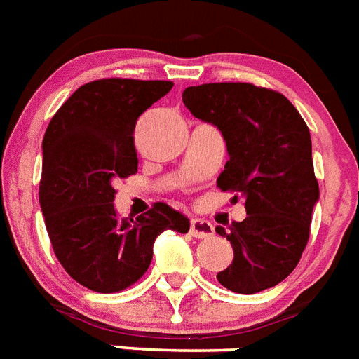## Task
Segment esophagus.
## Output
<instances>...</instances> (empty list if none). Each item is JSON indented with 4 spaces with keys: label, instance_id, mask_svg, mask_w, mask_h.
<instances>
[{
    "label": "esophagus",
    "instance_id": "esophagus-1",
    "mask_svg": "<svg viewBox=\"0 0 359 359\" xmlns=\"http://www.w3.org/2000/svg\"><path fill=\"white\" fill-rule=\"evenodd\" d=\"M189 231H191V236L198 237V239H208V237L213 236V224L210 221L195 217L189 222Z\"/></svg>",
    "mask_w": 359,
    "mask_h": 359
}]
</instances>
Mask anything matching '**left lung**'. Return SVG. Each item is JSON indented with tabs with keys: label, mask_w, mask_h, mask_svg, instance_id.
<instances>
[{
	"label": "left lung",
	"mask_w": 359,
	"mask_h": 359,
	"mask_svg": "<svg viewBox=\"0 0 359 359\" xmlns=\"http://www.w3.org/2000/svg\"><path fill=\"white\" fill-rule=\"evenodd\" d=\"M182 102L224 138L228 162L217 186L245 197V221L215 228L233 248L217 279L237 294L276 287L299 263L319 198L305 120L281 93L254 83L188 87Z\"/></svg>",
	"instance_id": "obj_1"
}]
</instances>
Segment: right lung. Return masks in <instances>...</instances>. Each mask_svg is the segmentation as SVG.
Instances as JSON below:
<instances>
[{
    "mask_svg": "<svg viewBox=\"0 0 359 359\" xmlns=\"http://www.w3.org/2000/svg\"><path fill=\"white\" fill-rule=\"evenodd\" d=\"M164 80L104 78L78 87L45 131L40 206L65 272L113 294L146 273L164 230L188 233L189 219L164 203L137 219L114 210V182L137 173L138 116L171 91Z\"/></svg>",
    "mask_w": 359,
    "mask_h": 359,
    "instance_id": "add662e5",
    "label": "right lung"
}]
</instances>
